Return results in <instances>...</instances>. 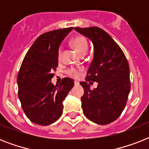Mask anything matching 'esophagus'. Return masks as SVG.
<instances>
[{
	"instance_id": "1",
	"label": "esophagus",
	"mask_w": 149,
	"mask_h": 149,
	"mask_svg": "<svg viewBox=\"0 0 149 149\" xmlns=\"http://www.w3.org/2000/svg\"><path fill=\"white\" fill-rule=\"evenodd\" d=\"M78 84H79V83H78V82H77V81L74 82V85H75V86H77Z\"/></svg>"
}]
</instances>
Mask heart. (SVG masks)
<instances>
[{
  "mask_svg": "<svg viewBox=\"0 0 149 149\" xmlns=\"http://www.w3.org/2000/svg\"><path fill=\"white\" fill-rule=\"evenodd\" d=\"M71 45L75 49L77 50L79 54H85L88 50V42L86 39L85 37L82 36H75L74 38H72L71 40ZM61 55H62V48H59L58 50V58H61ZM80 72L81 70H76V69H70L67 70V74L70 77H73V78H79L80 76Z\"/></svg>",
  "mask_w": 149,
  "mask_h": 149,
  "instance_id": "heart-1",
  "label": "heart"
}]
</instances>
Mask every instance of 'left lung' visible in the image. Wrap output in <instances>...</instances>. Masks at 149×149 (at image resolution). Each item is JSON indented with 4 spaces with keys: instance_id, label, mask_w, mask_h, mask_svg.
I'll return each mask as SVG.
<instances>
[{
    "instance_id": "8db88e82",
    "label": "left lung",
    "mask_w": 149,
    "mask_h": 149,
    "mask_svg": "<svg viewBox=\"0 0 149 149\" xmlns=\"http://www.w3.org/2000/svg\"><path fill=\"white\" fill-rule=\"evenodd\" d=\"M75 30L90 38L94 46L86 82L80 83L84 89V115L96 124L107 125L121 114L127 103L131 89L128 63L120 46L103 29L76 27ZM87 81H97L98 87L91 90Z\"/></svg>"
}]
</instances>
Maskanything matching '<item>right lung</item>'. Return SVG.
Listing matches in <instances>:
<instances>
[{"mask_svg":"<svg viewBox=\"0 0 149 149\" xmlns=\"http://www.w3.org/2000/svg\"><path fill=\"white\" fill-rule=\"evenodd\" d=\"M72 27L48 31L37 38L24 56L17 74L18 97L31 122L49 125L63 113V101L74 86L65 77L54 86L51 79L58 66V50Z\"/></svg>","mask_w":149,"mask_h":149,"instance_id":"add662e5","label":"right lung"}]
</instances>
